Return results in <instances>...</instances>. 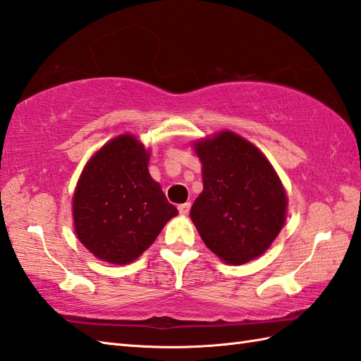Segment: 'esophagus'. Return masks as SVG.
I'll list each match as a JSON object with an SVG mask.
<instances>
[{
	"instance_id": "1",
	"label": "esophagus",
	"mask_w": 361,
	"mask_h": 361,
	"mask_svg": "<svg viewBox=\"0 0 361 361\" xmlns=\"http://www.w3.org/2000/svg\"><path fill=\"white\" fill-rule=\"evenodd\" d=\"M178 211L181 215H188L190 211V203H183L178 206Z\"/></svg>"
}]
</instances>
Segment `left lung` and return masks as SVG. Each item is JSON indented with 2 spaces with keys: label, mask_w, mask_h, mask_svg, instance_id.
Masks as SVG:
<instances>
[{
  "label": "left lung",
  "mask_w": 361,
  "mask_h": 361,
  "mask_svg": "<svg viewBox=\"0 0 361 361\" xmlns=\"http://www.w3.org/2000/svg\"><path fill=\"white\" fill-rule=\"evenodd\" d=\"M203 192L190 219L204 245L226 263L262 255L279 235L288 198L274 167L249 141L232 132L195 145Z\"/></svg>",
  "instance_id": "1"
}]
</instances>
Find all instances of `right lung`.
<instances>
[{
  "instance_id": "obj_1",
  "label": "right lung",
  "mask_w": 361,
  "mask_h": 361,
  "mask_svg": "<svg viewBox=\"0 0 361 361\" xmlns=\"http://www.w3.org/2000/svg\"><path fill=\"white\" fill-rule=\"evenodd\" d=\"M147 163L145 146L121 135L98 150L78 181L75 231L82 245L107 263L133 262L178 214L149 175Z\"/></svg>"
}]
</instances>
